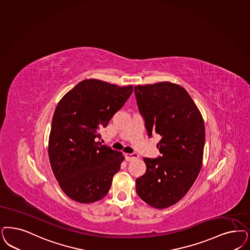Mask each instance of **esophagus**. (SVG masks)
Instances as JSON below:
<instances>
[{"label":"esophagus","mask_w":250,"mask_h":250,"mask_svg":"<svg viewBox=\"0 0 250 250\" xmlns=\"http://www.w3.org/2000/svg\"><path fill=\"white\" fill-rule=\"evenodd\" d=\"M125 160L127 162H132V161L138 159V155L137 153H125Z\"/></svg>","instance_id":"1"}]
</instances>
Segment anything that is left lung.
Segmentation results:
<instances>
[{
    "instance_id": "8db88e82",
    "label": "left lung",
    "mask_w": 250,
    "mask_h": 250,
    "mask_svg": "<svg viewBox=\"0 0 250 250\" xmlns=\"http://www.w3.org/2000/svg\"><path fill=\"white\" fill-rule=\"evenodd\" d=\"M135 95L148 137H162L157 144L162 156L144 158L146 172L137 179L136 190L149 206L165 208L188 192L200 172L204 121L188 92L177 84L138 85Z\"/></svg>"
}]
</instances>
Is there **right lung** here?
Instances as JSON below:
<instances>
[{
  "label": "right lung",
  "mask_w": 250,
  "mask_h": 250,
  "mask_svg": "<svg viewBox=\"0 0 250 250\" xmlns=\"http://www.w3.org/2000/svg\"><path fill=\"white\" fill-rule=\"evenodd\" d=\"M133 86L98 79L79 82L61 99L53 114L48 153L62 190L79 203L104 198L125 157L102 145L99 130L106 127L128 100Z\"/></svg>",
  "instance_id": "obj_1"
}]
</instances>
